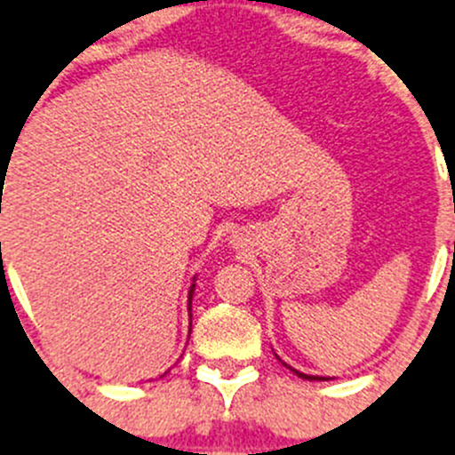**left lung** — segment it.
I'll use <instances>...</instances> for the list:
<instances>
[{"label": "left lung", "instance_id": "obj_1", "mask_svg": "<svg viewBox=\"0 0 455 455\" xmlns=\"http://www.w3.org/2000/svg\"><path fill=\"white\" fill-rule=\"evenodd\" d=\"M292 371H295V374H297V376H301V379H310V380H315V379H316V376H308V374H301V371H297V370H292Z\"/></svg>", "mask_w": 455, "mask_h": 455}]
</instances>
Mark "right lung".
Segmentation results:
<instances>
[{
	"instance_id": "right-lung-1",
	"label": "right lung",
	"mask_w": 455,
	"mask_h": 455,
	"mask_svg": "<svg viewBox=\"0 0 455 455\" xmlns=\"http://www.w3.org/2000/svg\"><path fill=\"white\" fill-rule=\"evenodd\" d=\"M194 288H196V283H191V291H189V306H191V297H194Z\"/></svg>"
}]
</instances>
